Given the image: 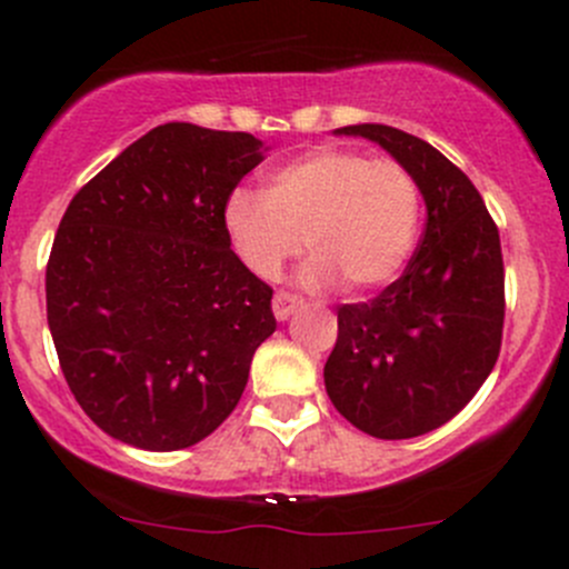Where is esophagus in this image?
<instances>
[{
    "mask_svg": "<svg viewBox=\"0 0 569 569\" xmlns=\"http://www.w3.org/2000/svg\"><path fill=\"white\" fill-rule=\"evenodd\" d=\"M300 306H302V300L297 295H289V291H278V295H274V300H272L274 319L286 321Z\"/></svg>",
    "mask_w": 569,
    "mask_h": 569,
    "instance_id": "esophagus-1",
    "label": "esophagus"
}]
</instances>
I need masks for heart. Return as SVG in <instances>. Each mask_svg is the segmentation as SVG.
<instances>
[{
  "instance_id": "b5f03b06",
  "label": "heart",
  "mask_w": 569,
  "mask_h": 569,
  "mask_svg": "<svg viewBox=\"0 0 569 569\" xmlns=\"http://www.w3.org/2000/svg\"><path fill=\"white\" fill-rule=\"evenodd\" d=\"M421 222V189L396 159H369L343 148H313L267 178V192L237 189L226 203L233 250L261 278L302 248L308 291L338 283L349 295L388 286L410 258Z\"/></svg>"
}]
</instances>
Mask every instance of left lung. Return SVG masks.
Segmentation results:
<instances>
[{"label":"left lung","instance_id":"left-lung-1","mask_svg":"<svg viewBox=\"0 0 569 569\" xmlns=\"http://www.w3.org/2000/svg\"><path fill=\"white\" fill-rule=\"evenodd\" d=\"M336 134L377 142L416 176L427 228L399 280L338 308L325 388L360 432L418 438L451 421L496 366L507 308L501 239L479 189L438 148L382 123Z\"/></svg>","mask_w":569,"mask_h":569}]
</instances>
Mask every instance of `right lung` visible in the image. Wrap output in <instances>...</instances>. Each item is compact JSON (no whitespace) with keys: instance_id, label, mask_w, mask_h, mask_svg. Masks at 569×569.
<instances>
[{"instance_id":"right-lung-1","label":"right lung","mask_w":569,"mask_h":569,"mask_svg":"<svg viewBox=\"0 0 569 569\" xmlns=\"http://www.w3.org/2000/svg\"><path fill=\"white\" fill-rule=\"evenodd\" d=\"M248 131L164 123L90 178L46 267V319L90 421L120 443L209 438L274 332L272 289L239 261L226 203L263 159Z\"/></svg>"}]
</instances>
